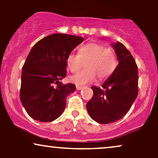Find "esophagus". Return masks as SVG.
Here are the masks:
<instances>
[{
    "mask_svg": "<svg viewBox=\"0 0 158 158\" xmlns=\"http://www.w3.org/2000/svg\"><path fill=\"white\" fill-rule=\"evenodd\" d=\"M83 88V87H81V86H77V90H81Z\"/></svg>",
    "mask_w": 158,
    "mask_h": 158,
    "instance_id": "34e87169",
    "label": "esophagus"
}]
</instances>
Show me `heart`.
Returning <instances> with one entry per match:
<instances>
[{
  "mask_svg": "<svg viewBox=\"0 0 158 158\" xmlns=\"http://www.w3.org/2000/svg\"><path fill=\"white\" fill-rule=\"evenodd\" d=\"M66 63L71 72L79 70L85 63V70L70 77L71 82L84 85L93 81L97 77L100 80L109 77L117 67V59L113 49L99 43L90 42L81 47L79 54H69Z\"/></svg>",
  "mask_w": 158,
  "mask_h": 158,
  "instance_id": "b5f03b06",
  "label": "heart"
}]
</instances>
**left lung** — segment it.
I'll list each match as a JSON object with an SVG mask.
<instances>
[{
  "label": "left lung",
  "instance_id": "left-lung-1",
  "mask_svg": "<svg viewBox=\"0 0 158 158\" xmlns=\"http://www.w3.org/2000/svg\"><path fill=\"white\" fill-rule=\"evenodd\" d=\"M111 45L119 64L102 88L91 87L94 95L86 106L90 117L100 124L122 119L138 94V69L133 56L122 43Z\"/></svg>",
  "mask_w": 158,
  "mask_h": 158
}]
</instances>
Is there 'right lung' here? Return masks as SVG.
Returning <instances> with one entry per match:
<instances>
[{
    "label": "right lung",
    "mask_w": 158,
    "mask_h": 158,
    "mask_svg": "<svg viewBox=\"0 0 158 158\" xmlns=\"http://www.w3.org/2000/svg\"><path fill=\"white\" fill-rule=\"evenodd\" d=\"M83 41L79 36L55 33L32 47L22 68L20 99L33 119L52 122L63 113L66 98L76 86L60 80L66 77L67 57Z\"/></svg>",
    "instance_id": "right-lung-1"
}]
</instances>
